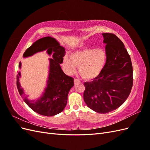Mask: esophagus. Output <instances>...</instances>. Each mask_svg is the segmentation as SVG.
Wrapping results in <instances>:
<instances>
[{
  "instance_id": "1",
  "label": "esophagus",
  "mask_w": 150,
  "mask_h": 150,
  "mask_svg": "<svg viewBox=\"0 0 150 150\" xmlns=\"http://www.w3.org/2000/svg\"><path fill=\"white\" fill-rule=\"evenodd\" d=\"M74 82L75 84H76V83H78L80 82V81H79V79H74Z\"/></svg>"
}]
</instances>
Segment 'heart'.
Listing matches in <instances>:
<instances>
[{
	"label": "heart",
	"mask_w": 150,
	"mask_h": 150,
	"mask_svg": "<svg viewBox=\"0 0 150 150\" xmlns=\"http://www.w3.org/2000/svg\"><path fill=\"white\" fill-rule=\"evenodd\" d=\"M106 62V53L104 49L85 48L72 53L70 58L64 57L62 67L67 74L72 75L78 66L81 76L84 79L91 80L101 73Z\"/></svg>",
	"instance_id": "obj_1"
}]
</instances>
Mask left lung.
<instances>
[{
    "label": "left lung",
    "instance_id": "8db88e82",
    "mask_svg": "<svg viewBox=\"0 0 150 150\" xmlns=\"http://www.w3.org/2000/svg\"><path fill=\"white\" fill-rule=\"evenodd\" d=\"M106 62L103 71L84 83V101L92 110L105 114L121 106L131 93L133 66L124 44L112 33H103Z\"/></svg>",
    "mask_w": 150,
    "mask_h": 150
}]
</instances>
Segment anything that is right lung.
I'll return each instance as SVG.
<instances>
[{
  "mask_svg": "<svg viewBox=\"0 0 150 150\" xmlns=\"http://www.w3.org/2000/svg\"><path fill=\"white\" fill-rule=\"evenodd\" d=\"M46 50L50 59V67L47 87L42 96L37 101H29L25 96L24 90L21 88L19 78L20 72L17 75V88L24 102L32 110L39 115L52 116L62 112L66 106L67 96L69 90L74 86V79L67 76L61 69L60 64L65 55V49L61 46L55 39L45 37L35 41L27 49L24 53V57ZM21 67L19 62V67Z\"/></svg>",
  "mask_w": 150,
  "mask_h": 150,
  "instance_id": "obj_1",
  "label": "right lung"
}]
</instances>
